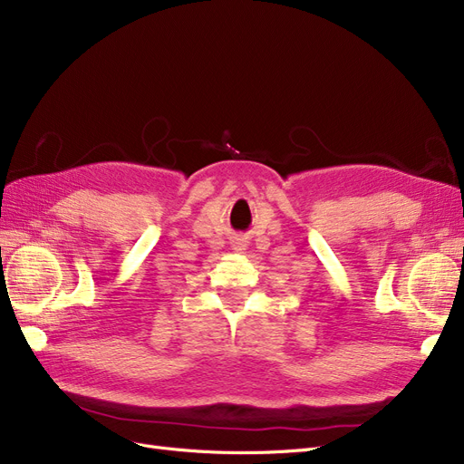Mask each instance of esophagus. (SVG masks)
<instances>
[{
	"mask_svg": "<svg viewBox=\"0 0 464 464\" xmlns=\"http://www.w3.org/2000/svg\"><path fill=\"white\" fill-rule=\"evenodd\" d=\"M237 247H239V249H246V246H244L242 242H239V244H237Z\"/></svg>",
	"mask_w": 464,
	"mask_h": 464,
	"instance_id": "obj_1",
	"label": "esophagus"
}]
</instances>
